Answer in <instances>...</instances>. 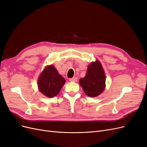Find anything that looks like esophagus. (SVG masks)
Instances as JSON below:
<instances>
[{
    "label": "esophagus",
    "mask_w": 147,
    "mask_h": 147,
    "mask_svg": "<svg viewBox=\"0 0 147 147\" xmlns=\"http://www.w3.org/2000/svg\"><path fill=\"white\" fill-rule=\"evenodd\" d=\"M69 81L70 82H77V78L75 77H73V78H69Z\"/></svg>",
    "instance_id": "1"
}]
</instances>
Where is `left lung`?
Segmentation results:
<instances>
[{
  "mask_svg": "<svg viewBox=\"0 0 147 147\" xmlns=\"http://www.w3.org/2000/svg\"><path fill=\"white\" fill-rule=\"evenodd\" d=\"M105 75L99 61L88 66L86 75L80 80V84L85 94L91 97L97 96L105 89Z\"/></svg>",
  "mask_w": 147,
  "mask_h": 147,
  "instance_id": "left-lung-1",
  "label": "left lung"
}]
</instances>
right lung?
Here are the masks:
<instances>
[{"label": "right lung", "instance_id": "add662e5", "mask_svg": "<svg viewBox=\"0 0 147 147\" xmlns=\"http://www.w3.org/2000/svg\"><path fill=\"white\" fill-rule=\"evenodd\" d=\"M65 82V79L59 74L56 69L51 65L47 67L40 75L38 86L43 94L53 97L59 92Z\"/></svg>", "mask_w": 147, "mask_h": 147}]
</instances>
